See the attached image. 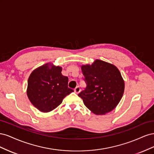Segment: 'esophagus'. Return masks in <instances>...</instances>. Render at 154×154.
Segmentation results:
<instances>
[{
	"mask_svg": "<svg viewBox=\"0 0 154 154\" xmlns=\"http://www.w3.org/2000/svg\"><path fill=\"white\" fill-rule=\"evenodd\" d=\"M74 92H75L76 94H78V93L80 92V87L78 86L75 88H74Z\"/></svg>",
	"mask_w": 154,
	"mask_h": 154,
	"instance_id": "esophagus-1",
	"label": "esophagus"
}]
</instances>
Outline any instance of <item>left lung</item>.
Instances as JSON below:
<instances>
[{"label": "left lung", "instance_id": "left-lung-1", "mask_svg": "<svg viewBox=\"0 0 154 154\" xmlns=\"http://www.w3.org/2000/svg\"><path fill=\"white\" fill-rule=\"evenodd\" d=\"M82 71L87 87L78 94L84 105L96 115L114 110L123 95L125 82L119 69L113 64L96 60L83 65Z\"/></svg>", "mask_w": 154, "mask_h": 154}]
</instances>
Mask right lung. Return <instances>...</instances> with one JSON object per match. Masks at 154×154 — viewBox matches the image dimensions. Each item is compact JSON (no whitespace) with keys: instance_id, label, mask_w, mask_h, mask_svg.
Listing matches in <instances>:
<instances>
[{"instance_id":"obj_1","label":"right lung","mask_w":154,"mask_h":154,"mask_svg":"<svg viewBox=\"0 0 154 154\" xmlns=\"http://www.w3.org/2000/svg\"><path fill=\"white\" fill-rule=\"evenodd\" d=\"M62 68L48 63L35 69L27 82V95L31 103L42 112H49L62 103L74 91L68 87V77Z\"/></svg>"}]
</instances>
